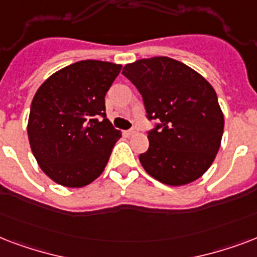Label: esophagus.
Listing matches in <instances>:
<instances>
[{
  "label": "esophagus",
  "mask_w": 257,
  "mask_h": 257,
  "mask_svg": "<svg viewBox=\"0 0 257 257\" xmlns=\"http://www.w3.org/2000/svg\"><path fill=\"white\" fill-rule=\"evenodd\" d=\"M137 132H139V129L132 128V129H129V131H126V132H125V135H126V136H135Z\"/></svg>",
  "instance_id": "obj_1"
}]
</instances>
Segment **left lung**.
Returning a JSON list of instances; mask_svg holds the SVG:
<instances>
[{"label": "left lung", "mask_w": 257, "mask_h": 257, "mask_svg": "<svg viewBox=\"0 0 257 257\" xmlns=\"http://www.w3.org/2000/svg\"><path fill=\"white\" fill-rule=\"evenodd\" d=\"M122 74L143 96L151 120L149 148L139 159L160 183L180 187L205 173L221 145L224 114L213 86L196 70L169 57L126 64Z\"/></svg>", "instance_id": "obj_1"}]
</instances>
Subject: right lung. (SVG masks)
I'll return each mask as SVG.
<instances>
[{
	"instance_id": "add662e5",
	"label": "right lung",
	"mask_w": 257,
	"mask_h": 257,
	"mask_svg": "<svg viewBox=\"0 0 257 257\" xmlns=\"http://www.w3.org/2000/svg\"><path fill=\"white\" fill-rule=\"evenodd\" d=\"M122 65L84 60L57 70L32 101L28 137L50 180L82 188L104 172L121 132L105 117V94Z\"/></svg>"
}]
</instances>
